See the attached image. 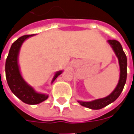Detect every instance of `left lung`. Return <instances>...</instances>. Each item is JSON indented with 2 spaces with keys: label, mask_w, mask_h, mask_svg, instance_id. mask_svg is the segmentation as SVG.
<instances>
[{
  "label": "left lung",
  "mask_w": 134,
  "mask_h": 134,
  "mask_svg": "<svg viewBox=\"0 0 134 134\" xmlns=\"http://www.w3.org/2000/svg\"><path fill=\"white\" fill-rule=\"evenodd\" d=\"M110 45L112 47L113 51L115 52L116 55L119 59V64L120 67V77L119 81L116 87L110 94L105 98L99 99L91 101V102H81L78 101L79 104L86 107L87 108L93 109V110H99L106 107L110 103L113 102L118 97L120 96L124 86L125 85L126 79H127V57L121 44L116 40H108V41Z\"/></svg>",
  "instance_id": "left-lung-1"
}]
</instances>
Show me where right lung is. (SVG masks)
Masks as SVG:
<instances>
[{
  "label": "right lung",
  "mask_w": 134,
  "mask_h": 134,
  "mask_svg": "<svg viewBox=\"0 0 134 134\" xmlns=\"http://www.w3.org/2000/svg\"><path fill=\"white\" fill-rule=\"evenodd\" d=\"M32 35H23L18 38L12 44L5 65L7 84L11 91L18 99H21L23 102L29 104H39L48 98L47 95L36 93L32 87L28 85L26 82L23 79L19 70L18 56L20 48L23 42L26 38ZM62 71L57 72L54 76L52 82L55 81V79L60 74H62Z\"/></svg>",
  "instance_id": "obj_1"
}]
</instances>
